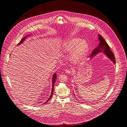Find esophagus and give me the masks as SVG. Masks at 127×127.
<instances>
[{
	"instance_id": "esophagus-1",
	"label": "esophagus",
	"mask_w": 127,
	"mask_h": 127,
	"mask_svg": "<svg viewBox=\"0 0 127 127\" xmlns=\"http://www.w3.org/2000/svg\"><path fill=\"white\" fill-rule=\"evenodd\" d=\"M71 72H72V70L70 69H66L65 70V72L67 73V74H70V73H71Z\"/></svg>"
}]
</instances>
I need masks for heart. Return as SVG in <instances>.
Wrapping results in <instances>:
<instances>
[{
	"mask_svg": "<svg viewBox=\"0 0 127 127\" xmlns=\"http://www.w3.org/2000/svg\"><path fill=\"white\" fill-rule=\"evenodd\" d=\"M63 49L67 52L73 51L71 59L75 63H79L84 61L89 50L88 45L85 40L79 37H72L63 45Z\"/></svg>",
	"mask_w": 127,
	"mask_h": 127,
	"instance_id": "obj_1",
	"label": "heart"
}]
</instances>
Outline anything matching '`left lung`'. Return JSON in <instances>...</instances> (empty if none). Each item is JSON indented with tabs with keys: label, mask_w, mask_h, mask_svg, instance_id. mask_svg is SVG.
Returning a JSON list of instances; mask_svg holds the SVG:
<instances>
[{
	"label": "left lung",
	"mask_w": 127,
	"mask_h": 127,
	"mask_svg": "<svg viewBox=\"0 0 127 127\" xmlns=\"http://www.w3.org/2000/svg\"><path fill=\"white\" fill-rule=\"evenodd\" d=\"M98 39L100 41L99 45L98 47H97V48H95L93 51L91 57H93L94 55L96 54L97 53L102 51L104 52L105 54L106 55L108 58L113 61L114 63L115 64L116 61H115L114 55L111 51L110 48H109V46L108 45V44L107 43L105 40L103 38L102 36H101L100 35H98Z\"/></svg>",
	"instance_id": "1"
}]
</instances>
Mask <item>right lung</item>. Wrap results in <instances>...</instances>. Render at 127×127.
<instances>
[{
  "label": "right lung",
  "mask_w": 127,
  "mask_h": 127,
  "mask_svg": "<svg viewBox=\"0 0 127 127\" xmlns=\"http://www.w3.org/2000/svg\"><path fill=\"white\" fill-rule=\"evenodd\" d=\"M26 38V37H24V38H23L21 40V41H20V42L19 43L18 45H19V44H20L21 43H22L23 42V41ZM56 79H57V75H56V73H55L53 75V78H52V88L51 94L50 96V97H49V98H48V99L47 100V101L46 102H45V103L47 102L48 101H49V99L51 98V97H52V94H53V91H54V89H53V88H54V83H55V81H56Z\"/></svg>",
  "instance_id": "right-lung-1"
}]
</instances>
